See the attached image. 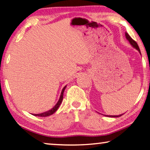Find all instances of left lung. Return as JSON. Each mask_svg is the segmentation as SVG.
Instances as JSON below:
<instances>
[{"label": "left lung", "mask_w": 150, "mask_h": 150, "mask_svg": "<svg viewBox=\"0 0 150 150\" xmlns=\"http://www.w3.org/2000/svg\"><path fill=\"white\" fill-rule=\"evenodd\" d=\"M125 37H126V39L128 40V41L130 42V44L132 45V47L136 49L137 51L139 52V53L141 54V52H140V49L139 48L138 45H137V42H135L134 40H133L132 39V37H131L127 33H125ZM122 115H123V114H121V115H105V116H108V117H120V116H122Z\"/></svg>", "instance_id": "obj_1"}]
</instances>
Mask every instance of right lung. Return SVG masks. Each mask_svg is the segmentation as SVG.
Returning a JSON list of instances; mask_svg holds the SVG:
<instances>
[{
  "label": "right lung",
  "instance_id": "1",
  "mask_svg": "<svg viewBox=\"0 0 150 150\" xmlns=\"http://www.w3.org/2000/svg\"><path fill=\"white\" fill-rule=\"evenodd\" d=\"M66 87H67V85H65V86L63 87V89H62V91H61V96H60V97H59V99L58 102L57 103L56 105H54L53 108H52L51 109H50V110H49V111H46V112H44V113H39V114H33V115H35V116H39V117H47V116H49V115H52V114H53L57 110L59 107L60 106L61 102H62V101H63V93H64V91H65Z\"/></svg>",
  "mask_w": 150,
  "mask_h": 150
}]
</instances>
